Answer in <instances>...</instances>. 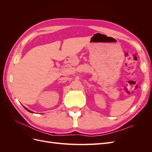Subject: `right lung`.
Listing matches in <instances>:
<instances>
[{
    "label": "right lung",
    "mask_w": 152,
    "mask_h": 152,
    "mask_svg": "<svg viewBox=\"0 0 152 152\" xmlns=\"http://www.w3.org/2000/svg\"><path fill=\"white\" fill-rule=\"evenodd\" d=\"M25 109H26V110H27V111H28V112H31V113H34L33 112H31V111H30V110H29L28 109H27L26 108H25Z\"/></svg>",
    "instance_id": "add662e5"
}]
</instances>
